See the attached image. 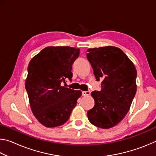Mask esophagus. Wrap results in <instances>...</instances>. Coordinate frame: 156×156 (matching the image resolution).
Instances as JSON below:
<instances>
[{
    "mask_svg": "<svg viewBox=\"0 0 156 156\" xmlns=\"http://www.w3.org/2000/svg\"><path fill=\"white\" fill-rule=\"evenodd\" d=\"M90 94H91V91H83V96H88Z\"/></svg>",
    "mask_w": 156,
    "mask_h": 156,
    "instance_id": "34e87169",
    "label": "esophagus"
}]
</instances>
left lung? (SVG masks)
Here are the masks:
<instances>
[{
    "instance_id": "1",
    "label": "left lung",
    "mask_w": 156,
    "mask_h": 156,
    "mask_svg": "<svg viewBox=\"0 0 156 156\" xmlns=\"http://www.w3.org/2000/svg\"><path fill=\"white\" fill-rule=\"evenodd\" d=\"M87 58L101 90L91 96L95 105L87 112L92 125L109 129L118 125L130 109L136 93L137 72L131 60L120 49L113 46L89 49Z\"/></svg>"
}]
</instances>
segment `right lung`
<instances>
[{
	"label": "right lung",
	"instance_id": "right-lung-1",
	"mask_svg": "<svg viewBox=\"0 0 156 156\" xmlns=\"http://www.w3.org/2000/svg\"><path fill=\"white\" fill-rule=\"evenodd\" d=\"M80 49L70 47H47L28 65L25 81L31 111L46 127H56L68 120L81 96V91L62 86L72 80V65Z\"/></svg>",
	"mask_w": 156,
	"mask_h": 156
}]
</instances>
